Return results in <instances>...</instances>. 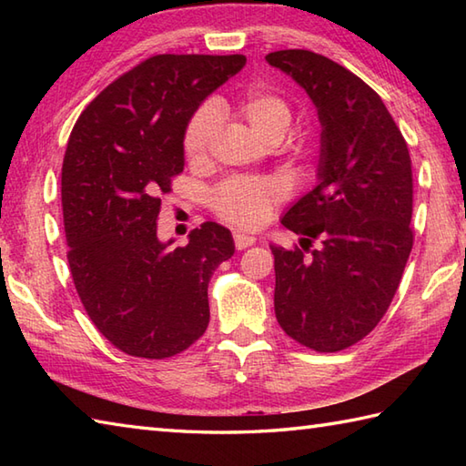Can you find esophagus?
I'll return each instance as SVG.
<instances>
[{"mask_svg":"<svg viewBox=\"0 0 466 466\" xmlns=\"http://www.w3.org/2000/svg\"><path fill=\"white\" fill-rule=\"evenodd\" d=\"M254 244H256L254 236L242 234V232H234V246H236V250H246V248H248V246H254Z\"/></svg>","mask_w":466,"mask_h":466,"instance_id":"esophagus-1","label":"esophagus"}]
</instances>
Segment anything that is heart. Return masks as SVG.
Listing matches in <instances>:
<instances>
[{
    "instance_id": "heart-1",
    "label": "heart",
    "mask_w": 466,
    "mask_h": 466,
    "mask_svg": "<svg viewBox=\"0 0 466 466\" xmlns=\"http://www.w3.org/2000/svg\"><path fill=\"white\" fill-rule=\"evenodd\" d=\"M230 110L248 124L266 142H280L292 124V106L286 97L266 87H250ZM220 127L214 104H204L192 114L184 130V154L187 162L200 166L210 156ZM284 196V186L274 177H234L214 192V208L222 220L240 228L260 226L270 208Z\"/></svg>"
}]
</instances>
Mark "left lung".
<instances>
[{"mask_svg": "<svg viewBox=\"0 0 466 466\" xmlns=\"http://www.w3.org/2000/svg\"><path fill=\"white\" fill-rule=\"evenodd\" d=\"M266 62L304 87L322 126L319 184L282 216L300 246H270L276 320L302 346L339 352L380 322L410 256L409 147L380 96L340 64L309 49Z\"/></svg>", "mask_w": 466, "mask_h": 466, "instance_id": "left-lung-1", "label": "left lung"}]
</instances>
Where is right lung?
<instances>
[{"mask_svg": "<svg viewBox=\"0 0 466 466\" xmlns=\"http://www.w3.org/2000/svg\"><path fill=\"white\" fill-rule=\"evenodd\" d=\"M246 57L152 56L97 94L62 166L67 262L77 296L116 349L180 354L210 322L208 282L234 254L228 228L204 222L186 246L157 238L160 196L184 170V130Z\"/></svg>", "mask_w": 466, "mask_h": 466, "instance_id": "obj_1", "label": "right lung"}]
</instances>
